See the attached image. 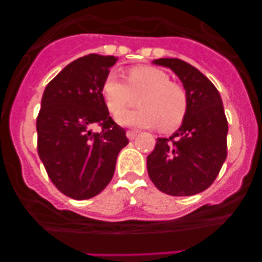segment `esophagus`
Masks as SVG:
<instances>
[{
  "instance_id": "esophagus-1",
  "label": "esophagus",
  "mask_w": 262,
  "mask_h": 262,
  "mask_svg": "<svg viewBox=\"0 0 262 262\" xmlns=\"http://www.w3.org/2000/svg\"><path fill=\"white\" fill-rule=\"evenodd\" d=\"M126 137H128V139L133 141V139L137 137V132L136 130H128L126 132Z\"/></svg>"
}]
</instances>
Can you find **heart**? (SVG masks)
Masks as SVG:
<instances>
[{
  "label": "heart",
  "mask_w": 262,
  "mask_h": 262,
  "mask_svg": "<svg viewBox=\"0 0 262 262\" xmlns=\"http://www.w3.org/2000/svg\"><path fill=\"white\" fill-rule=\"evenodd\" d=\"M102 95L112 113H120L140 99L139 110L116 115L121 125L153 128L162 132L179 128L187 113V95L180 86L171 82L167 73L155 67L129 70L128 83L115 72L107 75Z\"/></svg>",
  "instance_id": "b5f03b06"
}]
</instances>
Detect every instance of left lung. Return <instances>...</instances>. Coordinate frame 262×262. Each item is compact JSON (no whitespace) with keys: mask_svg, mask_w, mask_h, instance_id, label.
Wrapping results in <instances>:
<instances>
[{"mask_svg":"<svg viewBox=\"0 0 262 262\" xmlns=\"http://www.w3.org/2000/svg\"><path fill=\"white\" fill-rule=\"evenodd\" d=\"M153 64L170 68L187 95V113L168 138H157L147 170L158 190L172 196L199 194L213 184L227 158L228 123L215 86L199 70L178 58Z\"/></svg>","mask_w":262,"mask_h":262,"instance_id":"obj_1","label":"left lung"}]
</instances>
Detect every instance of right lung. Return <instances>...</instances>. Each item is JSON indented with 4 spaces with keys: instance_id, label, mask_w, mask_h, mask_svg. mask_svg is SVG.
Masks as SVG:
<instances>
[{
    "instance_id": "obj_1",
    "label": "right lung",
    "mask_w": 262,
    "mask_h": 262,
    "mask_svg": "<svg viewBox=\"0 0 262 262\" xmlns=\"http://www.w3.org/2000/svg\"><path fill=\"white\" fill-rule=\"evenodd\" d=\"M114 55L89 54L66 66L44 90L36 119L38 153L60 192L96 196L112 181L119 152L129 143L105 104L102 86ZM103 126L100 134L92 128Z\"/></svg>"
}]
</instances>
